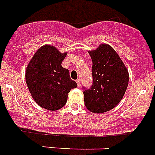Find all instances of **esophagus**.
<instances>
[{
	"label": "esophagus",
	"mask_w": 155,
	"mask_h": 155,
	"mask_svg": "<svg viewBox=\"0 0 155 155\" xmlns=\"http://www.w3.org/2000/svg\"><path fill=\"white\" fill-rule=\"evenodd\" d=\"M76 83H77L78 87H80V84H81V83H80V80H76Z\"/></svg>",
	"instance_id": "34e87169"
}]
</instances>
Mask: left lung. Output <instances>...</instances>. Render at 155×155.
<instances>
[{
	"label": "left lung",
	"mask_w": 155,
	"mask_h": 155,
	"mask_svg": "<svg viewBox=\"0 0 155 155\" xmlns=\"http://www.w3.org/2000/svg\"><path fill=\"white\" fill-rule=\"evenodd\" d=\"M92 60L93 83L84 89L86 108L95 113H102L117 105L125 95L129 83V72L113 47L101 44L88 51Z\"/></svg>",
	"instance_id": "left-lung-1"
}]
</instances>
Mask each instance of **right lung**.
Returning <instances> with one entry per match:
<instances>
[{"label": "right lung", "instance_id": "1", "mask_svg": "<svg viewBox=\"0 0 155 155\" xmlns=\"http://www.w3.org/2000/svg\"><path fill=\"white\" fill-rule=\"evenodd\" d=\"M67 52L61 53L51 45L40 47L25 70V81L35 101L51 111L65 105L68 95L77 84L70 78L69 71L61 63Z\"/></svg>", "mask_w": 155, "mask_h": 155}]
</instances>
